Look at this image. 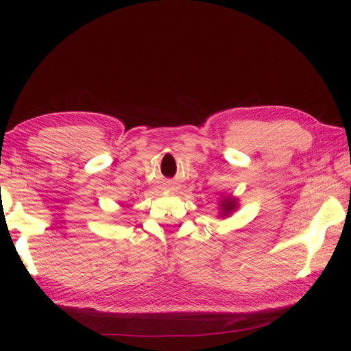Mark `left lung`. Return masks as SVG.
Wrapping results in <instances>:
<instances>
[{
  "label": "left lung",
  "instance_id": "1",
  "mask_svg": "<svg viewBox=\"0 0 351 351\" xmlns=\"http://www.w3.org/2000/svg\"><path fill=\"white\" fill-rule=\"evenodd\" d=\"M219 205H221V217H228L231 212L237 208V199L231 197V196H226L221 199Z\"/></svg>",
  "mask_w": 351,
  "mask_h": 351
}]
</instances>
